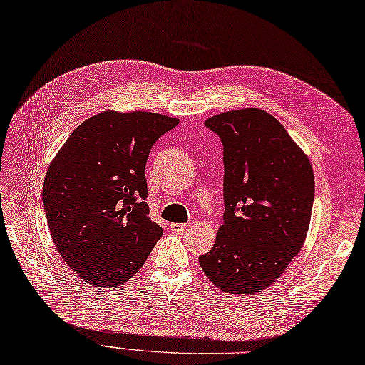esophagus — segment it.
Returning a JSON list of instances; mask_svg holds the SVG:
<instances>
[{"mask_svg": "<svg viewBox=\"0 0 365 365\" xmlns=\"http://www.w3.org/2000/svg\"><path fill=\"white\" fill-rule=\"evenodd\" d=\"M187 228H190V224H171V232H174V233H179V235H182V233H185Z\"/></svg>", "mask_w": 365, "mask_h": 365, "instance_id": "34e87169", "label": "esophagus"}]
</instances>
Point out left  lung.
Instances as JSON below:
<instances>
[{
	"instance_id": "obj_1",
	"label": "left lung",
	"mask_w": 365,
	"mask_h": 365,
	"mask_svg": "<svg viewBox=\"0 0 365 365\" xmlns=\"http://www.w3.org/2000/svg\"><path fill=\"white\" fill-rule=\"evenodd\" d=\"M224 145V224L198 262L220 290L259 293L304 245L314 201L312 162L279 121L259 108L213 115Z\"/></svg>"
}]
</instances>
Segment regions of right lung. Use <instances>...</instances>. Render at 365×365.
<instances>
[{
    "instance_id": "right-lung-1",
    "label": "right lung",
    "mask_w": 365,
    "mask_h": 365,
    "mask_svg": "<svg viewBox=\"0 0 365 365\" xmlns=\"http://www.w3.org/2000/svg\"><path fill=\"white\" fill-rule=\"evenodd\" d=\"M179 118L102 111L87 118L52 159L43 207L57 251L94 287H115L140 271L164 230L148 217L145 162Z\"/></svg>"
}]
</instances>
